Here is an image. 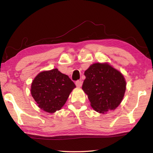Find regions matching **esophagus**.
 Instances as JSON below:
<instances>
[{
    "mask_svg": "<svg viewBox=\"0 0 153 153\" xmlns=\"http://www.w3.org/2000/svg\"><path fill=\"white\" fill-rule=\"evenodd\" d=\"M76 83V85L77 87H82V82L81 80L76 81V83Z\"/></svg>",
    "mask_w": 153,
    "mask_h": 153,
    "instance_id": "esophagus-1",
    "label": "esophagus"
}]
</instances>
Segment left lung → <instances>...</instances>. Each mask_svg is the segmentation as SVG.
Returning <instances> with one entry per match:
<instances>
[{
	"label": "left lung",
	"instance_id": "8db88e82",
	"mask_svg": "<svg viewBox=\"0 0 153 153\" xmlns=\"http://www.w3.org/2000/svg\"><path fill=\"white\" fill-rule=\"evenodd\" d=\"M84 74L85 79L82 89L88 96L92 108L100 113L116 109L126 91L123 75L106 63L94 64Z\"/></svg>",
	"mask_w": 153,
	"mask_h": 153
}]
</instances>
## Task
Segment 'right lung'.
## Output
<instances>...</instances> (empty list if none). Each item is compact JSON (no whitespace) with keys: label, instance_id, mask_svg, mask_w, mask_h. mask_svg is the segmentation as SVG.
Masks as SVG:
<instances>
[{"label":"right lung","instance_id":"add662e5","mask_svg":"<svg viewBox=\"0 0 153 153\" xmlns=\"http://www.w3.org/2000/svg\"><path fill=\"white\" fill-rule=\"evenodd\" d=\"M75 87L70 77L56 68L39 74L31 83V93L40 108L54 113L64 105Z\"/></svg>","mask_w":153,"mask_h":153}]
</instances>
